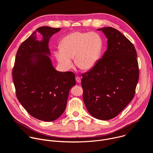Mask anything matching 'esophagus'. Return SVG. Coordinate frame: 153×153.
Instances as JSON below:
<instances>
[{"mask_svg":"<svg viewBox=\"0 0 153 153\" xmlns=\"http://www.w3.org/2000/svg\"><path fill=\"white\" fill-rule=\"evenodd\" d=\"M75 79H76V81L77 82H81V78L79 77V76H76V77H75Z\"/></svg>","mask_w":153,"mask_h":153,"instance_id":"obj_1","label":"esophagus"}]
</instances>
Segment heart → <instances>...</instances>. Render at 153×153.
<instances>
[{"mask_svg": "<svg viewBox=\"0 0 153 153\" xmlns=\"http://www.w3.org/2000/svg\"><path fill=\"white\" fill-rule=\"evenodd\" d=\"M103 41L98 33L75 31L64 37L59 44V50L55 56L65 69L72 65V59L79 69L87 71L95 65L100 56Z\"/></svg>", "mask_w": 153, "mask_h": 153, "instance_id": "heart-1", "label": "heart"}]
</instances>
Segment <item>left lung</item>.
<instances>
[{
  "mask_svg": "<svg viewBox=\"0 0 153 153\" xmlns=\"http://www.w3.org/2000/svg\"><path fill=\"white\" fill-rule=\"evenodd\" d=\"M102 30L108 48L93 68L81 75L82 98L94 117L108 120L119 114L134 97L139 81L137 52L132 42L112 27Z\"/></svg>",
  "mask_w": 153,
  "mask_h": 153,
  "instance_id": "left-lung-1",
  "label": "left lung"
}]
</instances>
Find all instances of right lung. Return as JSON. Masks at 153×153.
I'll use <instances>...</instances> for the list:
<instances>
[{"instance_id":"1","label":"right lung","mask_w":153,"mask_h":153,"mask_svg":"<svg viewBox=\"0 0 153 153\" xmlns=\"http://www.w3.org/2000/svg\"><path fill=\"white\" fill-rule=\"evenodd\" d=\"M60 30L37 28L43 41L36 40V31L24 41L17 52L12 71L20 103L32 117L45 122L54 121L62 114L69 91L76 84L73 72L57 71L48 56L49 39Z\"/></svg>"}]
</instances>
